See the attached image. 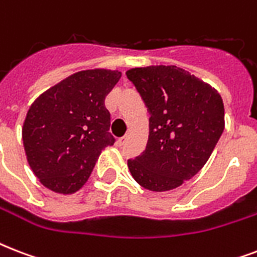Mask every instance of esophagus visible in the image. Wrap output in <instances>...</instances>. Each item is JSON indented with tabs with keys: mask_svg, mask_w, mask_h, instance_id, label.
Wrapping results in <instances>:
<instances>
[{
	"mask_svg": "<svg viewBox=\"0 0 257 257\" xmlns=\"http://www.w3.org/2000/svg\"><path fill=\"white\" fill-rule=\"evenodd\" d=\"M126 141H128V136L121 137V139H118V144H120V145H125V144H126Z\"/></svg>",
	"mask_w": 257,
	"mask_h": 257,
	"instance_id": "34e87169",
	"label": "esophagus"
}]
</instances>
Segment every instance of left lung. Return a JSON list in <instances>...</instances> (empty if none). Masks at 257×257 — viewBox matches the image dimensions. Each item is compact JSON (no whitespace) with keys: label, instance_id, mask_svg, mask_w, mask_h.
I'll use <instances>...</instances> for the list:
<instances>
[{"label":"left lung","instance_id":"1","mask_svg":"<svg viewBox=\"0 0 257 257\" xmlns=\"http://www.w3.org/2000/svg\"><path fill=\"white\" fill-rule=\"evenodd\" d=\"M151 114L147 148L128 160L145 189L180 187L203 168L224 131V104L217 90L175 65L126 72Z\"/></svg>","mask_w":257,"mask_h":257}]
</instances>
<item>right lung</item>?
<instances>
[{
  "label": "right lung",
  "mask_w": 257,
  "mask_h": 257,
  "mask_svg": "<svg viewBox=\"0 0 257 257\" xmlns=\"http://www.w3.org/2000/svg\"><path fill=\"white\" fill-rule=\"evenodd\" d=\"M120 77L117 70H81L48 89L29 108L22 128L26 159L50 191H78L101 151L114 144L105 97Z\"/></svg>",
  "instance_id": "right-lung-1"
}]
</instances>
